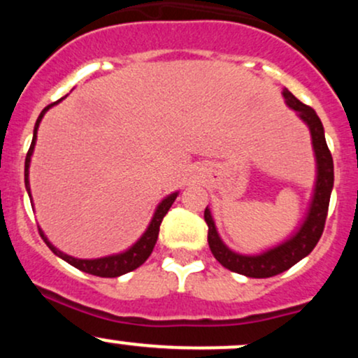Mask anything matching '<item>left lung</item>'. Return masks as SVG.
I'll list each match as a JSON object with an SVG mask.
<instances>
[{"mask_svg": "<svg viewBox=\"0 0 358 358\" xmlns=\"http://www.w3.org/2000/svg\"><path fill=\"white\" fill-rule=\"evenodd\" d=\"M282 97H285L287 108L296 110L299 119L310 127L311 145H313L316 158L315 190L301 227L289 239L278 244L276 248H271L261 254H254V256H245V254L234 252L222 242L208 207L205 208L203 213L205 222L208 225V245H210L213 257L224 268L244 274L248 278H271L279 273H285L315 249L323 234L331 188H334V158L327 146L322 121L310 106L298 101L287 89L282 90Z\"/></svg>", "mask_w": 358, "mask_h": 358, "instance_id": "1", "label": "left lung"}]
</instances>
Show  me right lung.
<instances>
[{
  "instance_id": "right-lung-1",
  "label": "right lung",
  "mask_w": 358,
  "mask_h": 358,
  "mask_svg": "<svg viewBox=\"0 0 358 358\" xmlns=\"http://www.w3.org/2000/svg\"><path fill=\"white\" fill-rule=\"evenodd\" d=\"M60 101L53 102V104H48L47 108H45L42 113H40V116L35 122L34 139H31L30 150H28L27 158H24V187H27V192H28V195H30V199H31V193H30V180H28V170H30L31 155H34V150H35L36 131H38L40 121H42L45 113H47V110L50 108H53L55 104H59ZM176 196H178V192L171 193V195H168L166 199H163L162 203L156 207L155 215H153V219H151L150 225H148L146 232L143 234V236L139 237V239L134 242V244L131 245L129 249L124 250V252L113 254V256H106V257H99V259H77V257H72V256H69V254H64L62 250L57 249L55 245H53L52 242L47 239V236H45L42 229H38V231H40V236H42V239L45 241V244L50 248L52 252L55 254V256H59L60 259H64L65 262H69V264L73 266V268L84 271V273L92 274V276L117 278V276H122V274L129 273V271H134L136 268H139V266H141L143 262H145L146 259L151 256V252H153V249H155L156 241H158L159 225H162L163 217L166 215L168 210H170V207L173 205Z\"/></svg>"
}]
</instances>
